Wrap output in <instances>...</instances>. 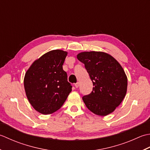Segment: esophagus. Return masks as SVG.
<instances>
[{"mask_svg": "<svg viewBox=\"0 0 150 150\" xmlns=\"http://www.w3.org/2000/svg\"><path fill=\"white\" fill-rule=\"evenodd\" d=\"M74 86L76 88H78L79 86V82H77V83L74 84Z\"/></svg>", "mask_w": 150, "mask_h": 150, "instance_id": "34e87169", "label": "esophagus"}]
</instances>
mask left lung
I'll use <instances>...</instances> for the list:
<instances>
[{"label": "left lung", "mask_w": 150, "mask_h": 150, "mask_svg": "<svg viewBox=\"0 0 150 150\" xmlns=\"http://www.w3.org/2000/svg\"><path fill=\"white\" fill-rule=\"evenodd\" d=\"M77 58L84 63L94 86L92 92L82 98L85 105L97 115L111 113L127 92V79L123 68L113 57L102 52H83Z\"/></svg>", "instance_id": "obj_1"}]
</instances>
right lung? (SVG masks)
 Instances as JSON below:
<instances>
[{
  "mask_svg": "<svg viewBox=\"0 0 150 150\" xmlns=\"http://www.w3.org/2000/svg\"><path fill=\"white\" fill-rule=\"evenodd\" d=\"M67 52L54 50L35 60L26 71L24 86L30 104L43 115L61 108L72 91L63 65Z\"/></svg>",
  "mask_w": 150,
  "mask_h": 150,
  "instance_id": "1",
  "label": "right lung"
}]
</instances>
